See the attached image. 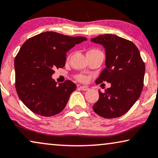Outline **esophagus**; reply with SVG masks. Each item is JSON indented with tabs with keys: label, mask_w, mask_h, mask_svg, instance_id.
<instances>
[{
	"label": "esophagus",
	"mask_w": 158,
	"mask_h": 158,
	"mask_svg": "<svg viewBox=\"0 0 158 158\" xmlns=\"http://www.w3.org/2000/svg\"><path fill=\"white\" fill-rule=\"evenodd\" d=\"M79 88H80L81 90L86 91V90H88L89 87H87V86H79Z\"/></svg>",
	"instance_id": "1"
}]
</instances>
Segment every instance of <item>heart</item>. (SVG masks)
<instances>
[{
    "mask_svg": "<svg viewBox=\"0 0 158 158\" xmlns=\"http://www.w3.org/2000/svg\"><path fill=\"white\" fill-rule=\"evenodd\" d=\"M91 51L99 52V51H98V50H91ZM91 51H89V52H91ZM77 78H78V79H79V80H80V81H86V80H87V78H86V77H85V76L80 75V76H79V77H78Z\"/></svg>",
    "mask_w": 158,
    "mask_h": 158,
    "instance_id": "b5f03b06",
    "label": "heart"
}]
</instances>
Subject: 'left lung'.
Here are the masks:
<instances>
[{
	"mask_svg": "<svg viewBox=\"0 0 158 158\" xmlns=\"http://www.w3.org/2000/svg\"><path fill=\"white\" fill-rule=\"evenodd\" d=\"M105 49L106 68L96 82L107 81L111 87L101 93L93 109L101 117L111 119L125 114L140 97L143 86L145 65L140 52L131 41L113 34L91 39Z\"/></svg>",
	"mask_w": 158,
	"mask_h": 158,
	"instance_id": "1",
	"label": "left lung"
}]
</instances>
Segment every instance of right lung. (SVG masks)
I'll return each instance as SVG.
<instances>
[{"label": "right lung", "instance_id": "obj_1", "mask_svg": "<svg viewBox=\"0 0 158 158\" xmlns=\"http://www.w3.org/2000/svg\"><path fill=\"white\" fill-rule=\"evenodd\" d=\"M85 41L87 38L47 31L22 46L15 60L16 90L33 113L51 117L64 109L77 86L70 80L57 84L52 76L56 68L65 66L69 49Z\"/></svg>", "mask_w": 158, "mask_h": 158}]
</instances>
